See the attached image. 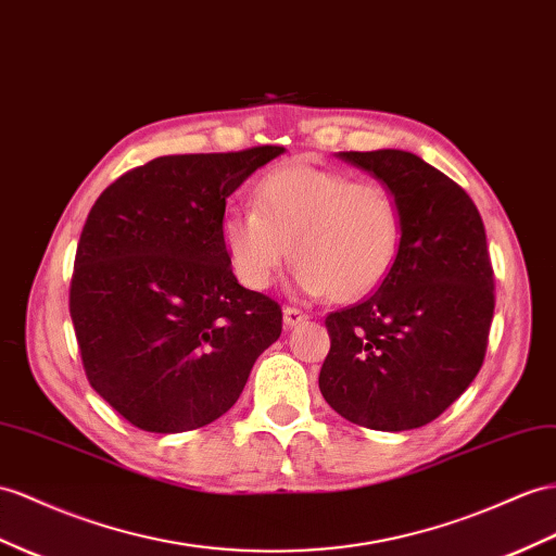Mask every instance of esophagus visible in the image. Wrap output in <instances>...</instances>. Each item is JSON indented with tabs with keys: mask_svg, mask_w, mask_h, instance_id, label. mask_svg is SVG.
I'll return each mask as SVG.
<instances>
[{
	"mask_svg": "<svg viewBox=\"0 0 556 556\" xmlns=\"http://www.w3.org/2000/svg\"><path fill=\"white\" fill-rule=\"evenodd\" d=\"M309 319V315L307 312H303V309H298V307H291V305H287L283 307V324L289 326V329H293V326H298V324H303V321H307Z\"/></svg>",
	"mask_w": 556,
	"mask_h": 556,
	"instance_id": "34e87169",
	"label": "esophagus"
}]
</instances>
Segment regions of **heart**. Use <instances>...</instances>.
<instances>
[{
    "mask_svg": "<svg viewBox=\"0 0 556 556\" xmlns=\"http://www.w3.org/2000/svg\"><path fill=\"white\" fill-rule=\"evenodd\" d=\"M223 239L249 289L273 287L291 244L298 287L352 301L392 267L402 241V206L386 182L291 162L255 185V206L227 211Z\"/></svg>",
    "mask_w": 556,
    "mask_h": 556,
    "instance_id": "b5f03b06",
    "label": "heart"
}]
</instances>
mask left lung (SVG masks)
Instances as JSON below:
<instances>
[{"label":"left lung","mask_w":556,"mask_h":556,"mask_svg":"<svg viewBox=\"0 0 556 556\" xmlns=\"http://www.w3.org/2000/svg\"><path fill=\"white\" fill-rule=\"evenodd\" d=\"M402 206V241L362 303L326 315L319 390L336 414L380 432L439 418L486 357L495 277L479 211L458 182L404 150L340 152Z\"/></svg>","instance_id":"obj_1"}]
</instances>
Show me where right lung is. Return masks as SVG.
<instances>
[{
  "label": "right lung",
  "instance_id": "add662e5",
  "mask_svg": "<svg viewBox=\"0 0 556 556\" xmlns=\"http://www.w3.org/2000/svg\"><path fill=\"white\" fill-rule=\"evenodd\" d=\"M281 152L156 156L91 206L70 317L91 388L138 430L218 420L281 336V305L239 287L223 239L227 197Z\"/></svg>",
  "mask_w": 556,
  "mask_h": 556
}]
</instances>
